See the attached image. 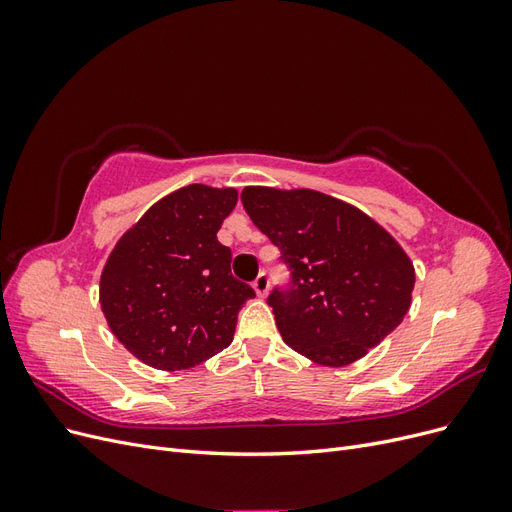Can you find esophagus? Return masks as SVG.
Wrapping results in <instances>:
<instances>
[{"mask_svg": "<svg viewBox=\"0 0 512 512\" xmlns=\"http://www.w3.org/2000/svg\"><path fill=\"white\" fill-rule=\"evenodd\" d=\"M254 290H256V294L258 297H265V294L269 292V273L267 271H262L256 280H254Z\"/></svg>", "mask_w": 512, "mask_h": 512, "instance_id": "34e87169", "label": "esophagus"}]
</instances>
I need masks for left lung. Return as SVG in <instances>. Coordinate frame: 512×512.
Returning <instances> with one entry per match:
<instances>
[{
    "label": "left lung",
    "instance_id": "1",
    "mask_svg": "<svg viewBox=\"0 0 512 512\" xmlns=\"http://www.w3.org/2000/svg\"><path fill=\"white\" fill-rule=\"evenodd\" d=\"M243 209L290 273L273 307L284 342L314 363H354L395 331L412 301L414 267L380 224L316 190L245 188Z\"/></svg>",
    "mask_w": 512,
    "mask_h": 512
}]
</instances>
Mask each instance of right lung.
<instances>
[{"mask_svg": "<svg viewBox=\"0 0 512 512\" xmlns=\"http://www.w3.org/2000/svg\"><path fill=\"white\" fill-rule=\"evenodd\" d=\"M237 205V190L188 185L158 200L106 260L100 305L108 327L136 359L190 369L235 335L252 286L230 273L232 252L218 230Z\"/></svg>", "mask_w": 512, "mask_h": 512, "instance_id": "obj_1", "label": "right lung"}]
</instances>
